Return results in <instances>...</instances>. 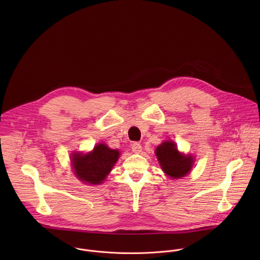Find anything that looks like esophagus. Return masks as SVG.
Here are the masks:
<instances>
[{
	"label": "esophagus",
	"instance_id": "obj_1",
	"mask_svg": "<svg viewBox=\"0 0 260 260\" xmlns=\"http://www.w3.org/2000/svg\"><path fill=\"white\" fill-rule=\"evenodd\" d=\"M131 148H132V151H133L134 153H136V154H139V153H141V151H142V146H141L139 143H137V142L133 143L132 146H131Z\"/></svg>",
	"mask_w": 260,
	"mask_h": 260
}]
</instances>
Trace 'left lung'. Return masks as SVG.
<instances>
[{
    "label": "left lung",
    "mask_w": 260,
    "mask_h": 260,
    "mask_svg": "<svg viewBox=\"0 0 260 260\" xmlns=\"http://www.w3.org/2000/svg\"><path fill=\"white\" fill-rule=\"evenodd\" d=\"M155 154L163 172L174 179L186 176L194 163L193 156L180 153L172 140L162 142L157 146Z\"/></svg>",
    "instance_id": "left-lung-1"
}]
</instances>
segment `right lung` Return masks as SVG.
Instances as JSON below:
<instances>
[{"label": "right lung", "instance_id": "right-lung-1", "mask_svg": "<svg viewBox=\"0 0 260 260\" xmlns=\"http://www.w3.org/2000/svg\"><path fill=\"white\" fill-rule=\"evenodd\" d=\"M120 152L110 149L106 144H97L87 153L74 152L71 156V163L76 177L87 184H101L118 161Z\"/></svg>", "mask_w": 260, "mask_h": 260}]
</instances>
